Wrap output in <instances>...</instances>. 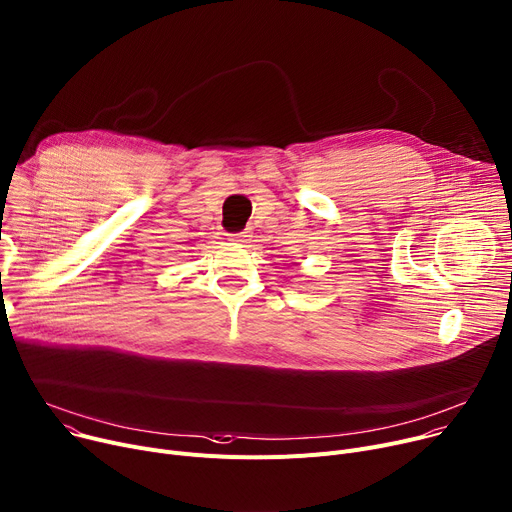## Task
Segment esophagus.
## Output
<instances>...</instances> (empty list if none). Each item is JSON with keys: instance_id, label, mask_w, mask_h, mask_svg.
<instances>
[{"instance_id": "34e87169", "label": "esophagus", "mask_w": 512, "mask_h": 512, "mask_svg": "<svg viewBox=\"0 0 512 512\" xmlns=\"http://www.w3.org/2000/svg\"><path fill=\"white\" fill-rule=\"evenodd\" d=\"M246 238H248V235L242 231V233H231L229 235V240L231 242H246Z\"/></svg>"}]
</instances>
